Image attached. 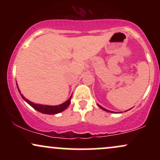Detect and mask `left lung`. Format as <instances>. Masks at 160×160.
<instances>
[{"mask_svg": "<svg viewBox=\"0 0 160 160\" xmlns=\"http://www.w3.org/2000/svg\"><path fill=\"white\" fill-rule=\"evenodd\" d=\"M98 106L99 108H101V109H102V110H104V111H107V112H111V113H113V111H108V110H107V109H105V108H104L103 107H102V106L101 105H99V104H98ZM113 113H115V112H113Z\"/></svg>", "mask_w": 160, "mask_h": 160, "instance_id": "obj_1", "label": "left lung"}]
</instances>
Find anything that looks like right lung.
<instances>
[{"mask_svg":"<svg viewBox=\"0 0 160 160\" xmlns=\"http://www.w3.org/2000/svg\"><path fill=\"white\" fill-rule=\"evenodd\" d=\"M16 86H17V84H16ZM17 88H18V90H19V92L20 93V95H21V96L22 97V98L27 102L28 104H29V105L32 106V107L33 108H34L36 111H39L42 113H45V114H56V113H61L62 111H65L66 108L68 107L70 103H71V97H72V95H71V96L70 97V98L68 99L66 102H65L64 103H62L61 104H59V105H56V106L43 105V104H34V103H33V102H30L29 100H28V99H26L25 97L23 96L22 94H21V92H20L18 86H17Z\"/></svg>","mask_w":160,"mask_h":160,"instance_id":"add662e5","label":"right lung"}]
</instances>
